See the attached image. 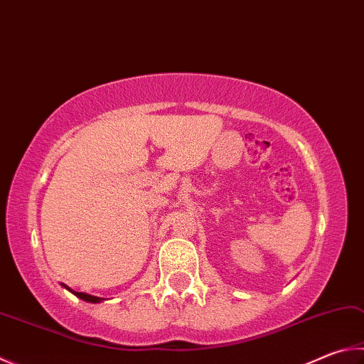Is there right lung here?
<instances>
[{"instance_id": "1", "label": "right lung", "mask_w": 364, "mask_h": 364, "mask_svg": "<svg viewBox=\"0 0 364 364\" xmlns=\"http://www.w3.org/2000/svg\"><path fill=\"white\" fill-rule=\"evenodd\" d=\"M70 289V288H68ZM70 291L73 294H76L77 297H81V299L87 301V302H100L102 297H97V296H90V294H85V293H77V291H73V289H70Z\"/></svg>"}]
</instances>
